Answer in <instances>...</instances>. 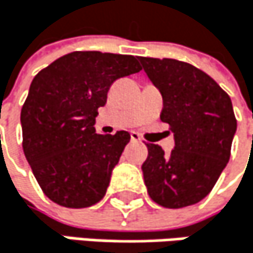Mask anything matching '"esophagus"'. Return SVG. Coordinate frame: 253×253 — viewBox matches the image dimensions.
Masks as SVG:
<instances>
[{
  "label": "esophagus",
  "instance_id": "34e87169",
  "mask_svg": "<svg viewBox=\"0 0 253 253\" xmlns=\"http://www.w3.org/2000/svg\"><path fill=\"white\" fill-rule=\"evenodd\" d=\"M130 139H132L133 142H141V136H139V133H136V132H132V133H130Z\"/></svg>",
  "mask_w": 253,
  "mask_h": 253
}]
</instances>
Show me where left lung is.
<instances>
[{
  "label": "left lung",
  "mask_w": 253,
  "mask_h": 253,
  "mask_svg": "<svg viewBox=\"0 0 253 253\" xmlns=\"http://www.w3.org/2000/svg\"><path fill=\"white\" fill-rule=\"evenodd\" d=\"M164 99L160 120L169 124L175 147L165 154L147 144L142 164L151 200L165 209L200 203L211 192L231 156L237 129L229 96L207 73L171 58L139 57Z\"/></svg>",
  "instance_id": "1"
}]
</instances>
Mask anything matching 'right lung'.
I'll return each mask as SVG.
<instances>
[{
  "label": "right lung",
  "instance_id": "obj_1",
  "mask_svg": "<svg viewBox=\"0 0 253 253\" xmlns=\"http://www.w3.org/2000/svg\"><path fill=\"white\" fill-rule=\"evenodd\" d=\"M138 57L76 50L40 70L21 111L22 147L50 201L69 209L97 204L130 135L96 133L111 85L138 73Z\"/></svg>",
  "mask_w": 253,
  "mask_h": 253
}]
</instances>
